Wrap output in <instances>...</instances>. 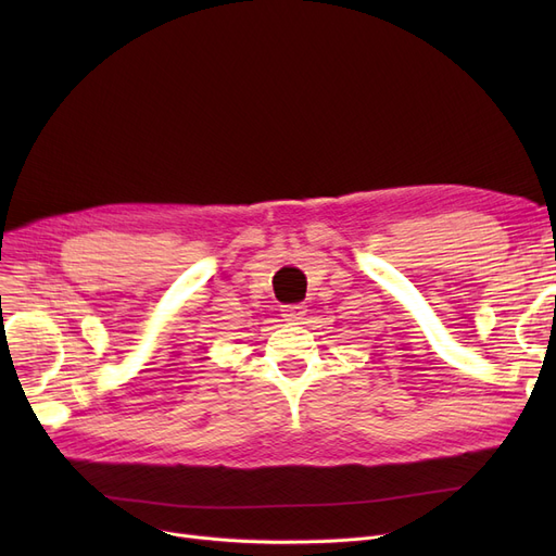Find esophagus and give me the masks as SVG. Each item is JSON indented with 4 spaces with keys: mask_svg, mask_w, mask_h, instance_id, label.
Here are the masks:
<instances>
[{
    "mask_svg": "<svg viewBox=\"0 0 556 556\" xmlns=\"http://www.w3.org/2000/svg\"><path fill=\"white\" fill-rule=\"evenodd\" d=\"M304 313H306V306H302V304H290V306L281 308V315L286 319H290V323H295V319H302Z\"/></svg>",
    "mask_w": 556,
    "mask_h": 556,
    "instance_id": "34e87169",
    "label": "esophagus"
}]
</instances>
